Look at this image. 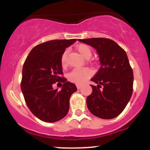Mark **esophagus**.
Returning <instances> with one entry per match:
<instances>
[{"instance_id": "obj_1", "label": "esophagus", "mask_w": 150, "mask_h": 150, "mask_svg": "<svg viewBox=\"0 0 150 150\" xmlns=\"http://www.w3.org/2000/svg\"><path fill=\"white\" fill-rule=\"evenodd\" d=\"M76 86H77V88L79 89L81 88V87H82V85H80V84H77Z\"/></svg>"}]
</instances>
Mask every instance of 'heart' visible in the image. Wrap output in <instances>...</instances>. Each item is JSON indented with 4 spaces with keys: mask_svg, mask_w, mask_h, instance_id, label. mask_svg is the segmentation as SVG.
Listing matches in <instances>:
<instances>
[{
    "mask_svg": "<svg viewBox=\"0 0 150 150\" xmlns=\"http://www.w3.org/2000/svg\"><path fill=\"white\" fill-rule=\"evenodd\" d=\"M77 50L80 53L81 56L85 59H89L92 56V51L88 46L86 44H80L77 47ZM66 55L67 51L63 53L61 56V65L63 67L66 65ZM92 73L89 68H75L68 74V80L73 82L80 84L84 82L86 80L92 76Z\"/></svg>",
    "mask_w": 150,
    "mask_h": 150,
    "instance_id": "1",
    "label": "heart"
}]
</instances>
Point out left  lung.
<instances>
[{
	"label": "left lung",
	"instance_id": "8db88e82",
	"mask_svg": "<svg viewBox=\"0 0 150 150\" xmlns=\"http://www.w3.org/2000/svg\"><path fill=\"white\" fill-rule=\"evenodd\" d=\"M91 46L99 55L101 67L91 79L92 92L87 97L91 113L103 119L118 116L132 94L133 73L125 51L114 41L106 38L78 39Z\"/></svg>",
	"mask_w": 150,
	"mask_h": 150
}]
</instances>
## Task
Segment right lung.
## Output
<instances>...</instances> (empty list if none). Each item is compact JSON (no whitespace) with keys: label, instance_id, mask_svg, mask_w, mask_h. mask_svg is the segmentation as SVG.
<instances>
[{"label":"right lung","instance_id":"1","mask_svg":"<svg viewBox=\"0 0 150 150\" xmlns=\"http://www.w3.org/2000/svg\"><path fill=\"white\" fill-rule=\"evenodd\" d=\"M76 41L59 39L42 43L34 47L26 58L21 89L31 112L42 121H58L69 111L70 98L77 87L60 77L63 75L61 56L65 49ZM58 81L64 83L61 91L52 87Z\"/></svg>","mask_w":150,"mask_h":150}]
</instances>
